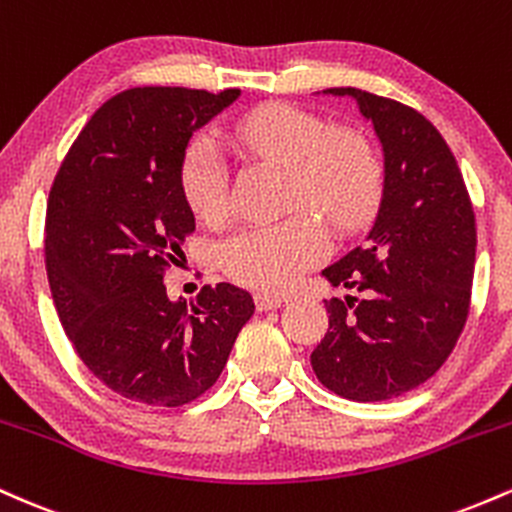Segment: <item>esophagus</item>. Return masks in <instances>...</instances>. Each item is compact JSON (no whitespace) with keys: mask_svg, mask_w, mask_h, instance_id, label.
Masks as SVG:
<instances>
[{"mask_svg":"<svg viewBox=\"0 0 512 512\" xmlns=\"http://www.w3.org/2000/svg\"><path fill=\"white\" fill-rule=\"evenodd\" d=\"M286 303V298L281 296H272V293H257L255 296V305L257 310H276Z\"/></svg>","mask_w":512,"mask_h":512,"instance_id":"obj_1","label":"esophagus"}]
</instances>
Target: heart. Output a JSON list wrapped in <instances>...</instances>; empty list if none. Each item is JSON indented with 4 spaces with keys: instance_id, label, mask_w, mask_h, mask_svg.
Instances as JSON below:
<instances>
[{
    "instance_id": "b5f03b06",
    "label": "heart",
    "mask_w": 512,
    "mask_h": 512,
    "mask_svg": "<svg viewBox=\"0 0 512 512\" xmlns=\"http://www.w3.org/2000/svg\"><path fill=\"white\" fill-rule=\"evenodd\" d=\"M233 149L291 170V202L320 211L334 226L351 228L380 197L383 168L366 139L334 132L330 122L293 105H267L245 115L231 132ZM187 204L204 223L226 221L231 211V173L207 134L187 146L180 168ZM330 250L325 226L313 211L284 221L240 228L221 245V267L231 279L264 291L296 284Z\"/></svg>"
}]
</instances>
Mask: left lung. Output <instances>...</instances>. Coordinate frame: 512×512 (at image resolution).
Returning <instances> with one entry per match:
<instances>
[{
  "instance_id": "obj_1",
  "label": "left lung",
  "mask_w": 512,
  "mask_h": 512,
  "mask_svg": "<svg viewBox=\"0 0 512 512\" xmlns=\"http://www.w3.org/2000/svg\"><path fill=\"white\" fill-rule=\"evenodd\" d=\"M354 98L383 146V197L363 245L322 276L358 296L325 301L330 330L310 354L322 385L354 402L426 383L455 349L469 313L477 226L450 146L409 105L361 88Z\"/></svg>"
}]
</instances>
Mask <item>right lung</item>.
<instances>
[{
	"mask_svg": "<svg viewBox=\"0 0 512 512\" xmlns=\"http://www.w3.org/2000/svg\"><path fill=\"white\" fill-rule=\"evenodd\" d=\"M238 96L180 86L117 93L52 182L45 267L57 315L86 368L134 402L182 407L204 395L255 313L250 293L233 284L204 286L195 303L170 301L163 284L195 231L182 156Z\"/></svg>",
	"mask_w": 512,
	"mask_h": 512,
	"instance_id": "1",
	"label": "right lung"
}]
</instances>
